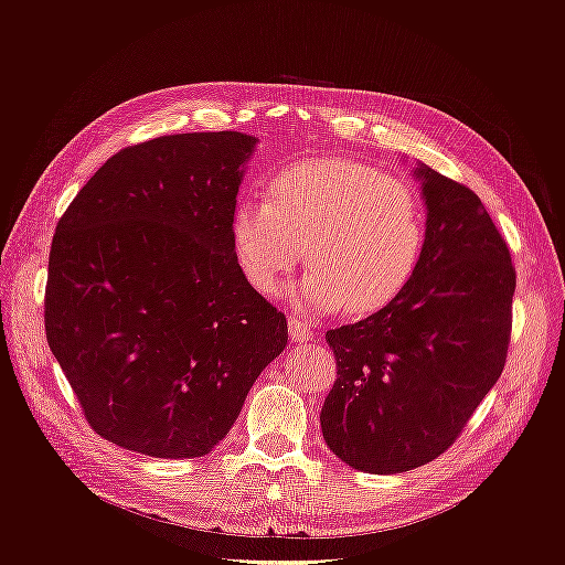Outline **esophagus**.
<instances>
[{"mask_svg":"<svg viewBox=\"0 0 565 565\" xmlns=\"http://www.w3.org/2000/svg\"><path fill=\"white\" fill-rule=\"evenodd\" d=\"M287 332H289V339H292V341H299V344H303V341L313 339V330H311V324L306 322V320H301V318H295V316L289 318Z\"/></svg>","mask_w":565,"mask_h":565,"instance_id":"esophagus-1","label":"esophagus"}]
</instances>
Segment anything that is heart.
<instances>
[{
	"instance_id": "b5f03b06",
	"label": "heart",
	"mask_w": 565,
	"mask_h": 565,
	"mask_svg": "<svg viewBox=\"0 0 565 565\" xmlns=\"http://www.w3.org/2000/svg\"><path fill=\"white\" fill-rule=\"evenodd\" d=\"M237 266L262 295H278L303 259L311 273L301 295L320 311L347 303L370 313L391 303L415 278L426 247V207L396 177L355 160L287 167L268 200L233 210Z\"/></svg>"
}]
</instances>
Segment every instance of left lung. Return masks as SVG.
Returning a JSON list of instances; mask_svg holds the SVG:
<instances>
[{"label":"left lung","mask_w":565,"mask_h":565,"mask_svg":"<svg viewBox=\"0 0 565 565\" xmlns=\"http://www.w3.org/2000/svg\"><path fill=\"white\" fill-rule=\"evenodd\" d=\"M426 247L415 278L377 313L324 334L337 382L320 426L367 473L417 469L446 452L500 380L516 268L481 198L417 167Z\"/></svg>","instance_id":"8db88e82"}]
</instances>
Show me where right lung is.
Here are the masks:
<instances>
[{"mask_svg": "<svg viewBox=\"0 0 565 565\" xmlns=\"http://www.w3.org/2000/svg\"><path fill=\"white\" fill-rule=\"evenodd\" d=\"M256 139L127 146L84 183L49 252L44 330L92 429L150 457L207 455L287 344L243 276L231 216Z\"/></svg>", "mask_w": 565, "mask_h": 565, "instance_id": "1", "label": "right lung"}]
</instances>
